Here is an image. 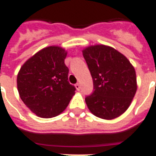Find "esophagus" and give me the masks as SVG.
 <instances>
[{"label": "esophagus", "instance_id": "esophagus-1", "mask_svg": "<svg viewBox=\"0 0 156 156\" xmlns=\"http://www.w3.org/2000/svg\"><path fill=\"white\" fill-rule=\"evenodd\" d=\"M75 87H76V89L78 90V91H79L80 88H81V86H80V84L79 83H77V84H75Z\"/></svg>", "mask_w": 156, "mask_h": 156}]
</instances>
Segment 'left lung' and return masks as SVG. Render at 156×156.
I'll list each match as a JSON object with an SVG mask.
<instances>
[{
  "label": "left lung",
  "mask_w": 156,
  "mask_h": 156,
  "mask_svg": "<svg viewBox=\"0 0 156 156\" xmlns=\"http://www.w3.org/2000/svg\"><path fill=\"white\" fill-rule=\"evenodd\" d=\"M83 55L92 75L94 91L85 101L94 116L105 120L127 110L137 90L133 65L125 55L104 44L88 46Z\"/></svg>",
  "instance_id": "obj_1"
}]
</instances>
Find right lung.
<instances>
[{"instance_id":"add662e5","label":"right lung","mask_w":156,"mask_h":156,"mask_svg":"<svg viewBox=\"0 0 156 156\" xmlns=\"http://www.w3.org/2000/svg\"><path fill=\"white\" fill-rule=\"evenodd\" d=\"M67 51L52 45L29 58L17 75L20 97L29 109L42 118L62 113L75 94L69 83V69L64 63Z\"/></svg>"}]
</instances>
